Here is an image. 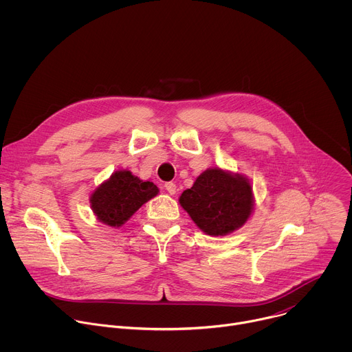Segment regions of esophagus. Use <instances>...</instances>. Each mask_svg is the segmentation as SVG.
Returning a JSON list of instances; mask_svg holds the SVG:
<instances>
[{"instance_id":"esophagus-1","label":"esophagus","mask_w":352,"mask_h":352,"mask_svg":"<svg viewBox=\"0 0 352 352\" xmlns=\"http://www.w3.org/2000/svg\"><path fill=\"white\" fill-rule=\"evenodd\" d=\"M164 188L166 190L170 193V195H174L177 192V185L174 182H166L164 184Z\"/></svg>"}]
</instances>
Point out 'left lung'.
Masks as SVG:
<instances>
[{
	"label": "left lung",
	"mask_w": 352,
	"mask_h": 352,
	"mask_svg": "<svg viewBox=\"0 0 352 352\" xmlns=\"http://www.w3.org/2000/svg\"><path fill=\"white\" fill-rule=\"evenodd\" d=\"M179 204L204 232L226 235L249 219L254 206L252 188L239 174L209 168L182 192Z\"/></svg>",
	"instance_id": "8db88e82"
}]
</instances>
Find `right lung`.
Masks as SVG:
<instances>
[{"instance_id": "obj_1", "label": "right lung", "mask_w": 352, "mask_h": 352, "mask_svg": "<svg viewBox=\"0 0 352 352\" xmlns=\"http://www.w3.org/2000/svg\"><path fill=\"white\" fill-rule=\"evenodd\" d=\"M157 193L159 188L153 182L142 181L131 171L122 170L114 173L93 192L90 204L100 221L120 227Z\"/></svg>"}]
</instances>
